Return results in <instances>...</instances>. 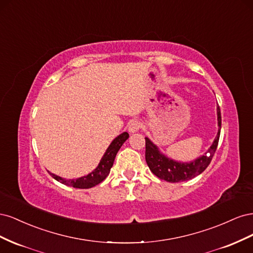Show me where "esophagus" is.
<instances>
[{"instance_id": "esophagus-1", "label": "esophagus", "mask_w": 253, "mask_h": 253, "mask_svg": "<svg viewBox=\"0 0 253 253\" xmlns=\"http://www.w3.org/2000/svg\"><path fill=\"white\" fill-rule=\"evenodd\" d=\"M141 127H142V125H141L140 121L133 120V121H131V124H129V126H128V132L132 133V134L137 133Z\"/></svg>"}]
</instances>
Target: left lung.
<instances>
[{
    "instance_id": "8db88e82",
    "label": "left lung",
    "mask_w": 253,
    "mask_h": 253,
    "mask_svg": "<svg viewBox=\"0 0 253 253\" xmlns=\"http://www.w3.org/2000/svg\"><path fill=\"white\" fill-rule=\"evenodd\" d=\"M217 124L219 126L218 132L209 150L205 155L190 163H178L168 158L160 153L157 145L153 143L148 137H145V162H147L151 172L156 175L158 178L169 182L189 180L203 173L210 165L218 144L221 126L219 106H217Z\"/></svg>"
}]
</instances>
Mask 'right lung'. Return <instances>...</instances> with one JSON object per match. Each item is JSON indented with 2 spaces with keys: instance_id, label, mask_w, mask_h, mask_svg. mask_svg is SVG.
I'll use <instances>...</instances> for the list:
<instances>
[{
  "instance_id": "1",
  "label": "right lung",
  "mask_w": 253,
  "mask_h": 253,
  "mask_svg": "<svg viewBox=\"0 0 253 253\" xmlns=\"http://www.w3.org/2000/svg\"><path fill=\"white\" fill-rule=\"evenodd\" d=\"M127 138H128V134L126 132L117 136L109 145L108 150L105 151L104 155L101 158L98 167L93 172H90L86 176H82V177L76 178V179H65L52 173H49V174L56 180L60 181L61 183H63V185H66V186L78 188V189H89L91 187H94L98 185V183H100L102 180H104L106 178V176L110 174L115 157H116V154L118 153L119 149L121 148V145L124 144V142Z\"/></svg>"
}]
</instances>
